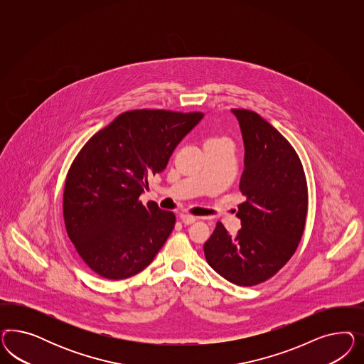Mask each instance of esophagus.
Wrapping results in <instances>:
<instances>
[{"instance_id": "esophagus-1", "label": "esophagus", "mask_w": 364, "mask_h": 364, "mask_svg": "<svg viewBox=\"0 0 364 364\" xmlns=\"http://www.w3.org/2000/svg\"><path fill=\"white\" fill-rule=\"evenodd\" d=\"M196 220H198V218H195V216H192V215H181V221H183L186 225L193 224Z\"/></svg>"}]
</instances>
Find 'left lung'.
Listing matches in <instances>:
<instances>
[{"label":"left lung","mask_w":364,"mask_h":364,"mask_svg":"<svg viewBox=\"0 0 364 364\" xmlns=\"http://www.w3.org/2000/svg\"><path fill=\"white\" fill-rule=\"evenodd\" d=\"M242 129L245 201L236 216L242 228L230 235L220 221L204 244L207 263L233 284H260L286 265L301 240L309 191L296 151L256 112L232 109Z\"/></svg>","instance_id":"left-lung-1"}]
</instances>
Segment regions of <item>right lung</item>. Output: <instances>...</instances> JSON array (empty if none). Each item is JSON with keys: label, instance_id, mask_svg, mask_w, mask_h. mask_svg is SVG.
Wrapping results in <instances>:
<instances>
[{"label": "right lung", "instance_id": "add662e5", "mask_svg": "<svg viewBox=\"0 0 364 364\" xmlns=\"http://www.w3.org/2000/svg\"><path fill=\"white\" fill-rule=\"evenodd\" d=\"M203 116L128 110L81 148L66 175L63 212L70 242L93 272L122 280L152 263L176 216L154 201L143 205L140 195Z\"/></svg>", "mask_w": 364, "mask_h": 364}]
</instances>
